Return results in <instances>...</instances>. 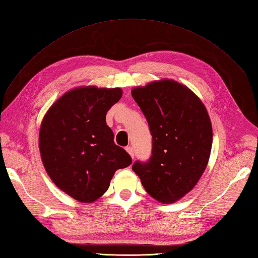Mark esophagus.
<instances>
[{
    "mask_svg": "<svg viewBox=\"0 0 258 258\" xmlns=\"http://www.w3.org/2000/svg\"><path fill=\"white\" fill-rule=\"evenodd\" d=\"M125 151H127V152L130 154L131 158L134 159V156H135V151H134V148H133V147H127V148H125Z\"/></svg>",
    "mask_w": 258,
    "mask_h": 258,
    "instance_id": "obj_1",
    "label": "esophagus"
}]
</instances>
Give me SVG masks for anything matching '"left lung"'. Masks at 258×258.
<instances>
[{"instance_id": "1", "label": "left lung", "mask_w": 258, "mask_h": 258, "mask_svg": "<svg viewBox=\"0 0 258 258\" xmlns=\"http://www.w3.org/2000/svg\"><path fill=\"white\" fill-rule=\"evenodd\" d=\"M149 123L152 155L137 161L134 172L144 189L162 204H173L196 186L208 164L212 125L205 105L173 80L151 82L131 91Z\"/></svg>"}]
</instances>
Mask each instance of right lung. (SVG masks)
I'll return each mask as SVG.
<instances>
[{
    "instance_id": "1",
    "label": "right lung",
    "mask_w": 258,
    "mask_h": 258,
    "mask_svg": "<svg viewBox=\"0 0 258 258\" xmlns=\"http://www.w3.org/2000/svg\"><path fill=\"white\" fill-rule=\"evenodd\" d=\"M122 91L82 86L63 94L42 119L40 156L49 177L80 203H94L133 160L114 142L106 114Z\"/></svg>"
}]
</instances>
